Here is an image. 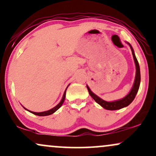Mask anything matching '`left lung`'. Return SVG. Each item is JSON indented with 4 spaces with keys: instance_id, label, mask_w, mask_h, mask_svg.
Masks as SVG:
<instances>
[{
    "instance_id": "left-lung-1",
    "label": "left lung",
    "mask_w": 156,
    "mask_h": 156,
    "mask_svg": "<svg viewBox=\"0 0 156 156\" xmlns=\"http://www.w3.org/2000/svg\"><path fill=\"white\" fill-rule=\"evenodd\" d=\"M130 46L131 50H132V54L133 56V58H134L135 66H136V76H135V82L133 84V87L132 90L127 95L125 98H122V100L114 101V102H106V101L102 100V99L99 98L98 96H97L96 94H94L92 91L90 90V89L89 88V87L87 85V88L89 94H90V96L94 99V101L97 103H98L99 105H100L102 108H104L106 110H120L121 108H125V107L128 106L131 102H133L134 100L136 94L138 91L139 87H140V66H139L138 62H137L136 56L135 55L134 51H133L132 46H130V44H128Z\"/></svg>"
}]
</instances>
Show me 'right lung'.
I'll use <instances>...</instances> for the list:
<instances>
[{"label": "right lung", "mask_w": 156, "mask_h": 156, "mask_svg": "<svg viewBox=\"0 0 156 156\" xmlns=\"http://www.w3.org/2000/svg\"><path fill=\"white\" fill-rule=\"evenodd\" d=\"M67 87H66V89H67ZM66 90H65V92H64V95H63V98H62V100H61V102L58 103V104L56 105V107H54V108H52V109H51V110H48V111H45V112H31V111H29V110H28V111H29L30 112H31V113H33V114H34V115H38V116H46V115H51V114H53L54 112H55L56 110H58V109H59V108L61 106H62V104H63L64 103V100H65V97H66ZM26 109V108H25Z\"/></svg>", "instance_id": "obj_1"}]
</instances>
